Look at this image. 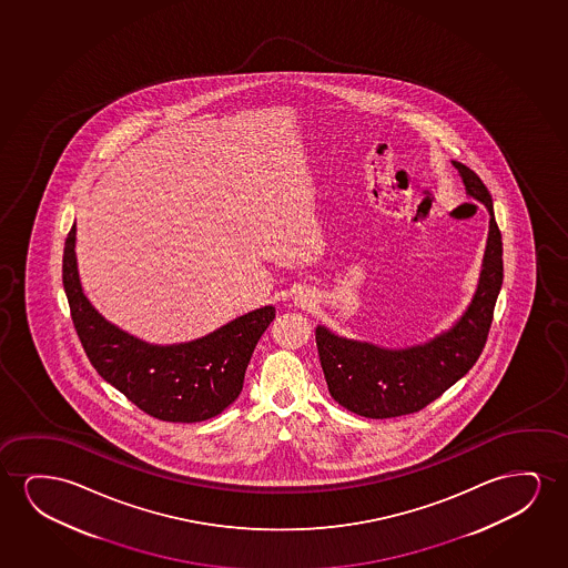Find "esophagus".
Returning <instances> with one entry per match:
<instances>
[{"label": "esophagus", "instance_id": "34e87169", "mask_svg": "<svg viewBox=\"0 0 568 568\" xmlns=\"http://www.w3.org/2000/svg\"><path fill=\"white\" fill-rule=\"evenodd\" d=\"M314 303V296L308 293V291H301L298 295L295 296L296 306H301V308H308Z\"/></svg>", "mask_w": 568, "mask_h": 568}]
</instances>
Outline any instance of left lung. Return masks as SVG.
<instances>
[{
  "label": "left lung",
  "instance_id": "left-lung-1",
  "mask_svg": "<svg viewBox=\"0 0 568 568\" xmlns=\"http://www.w3.org/2000/svg\"><path fill=\"white\" fill-rule=\"evenodd\" d=\"M467 197L489 211V236L474 298L456 324L427 343L388 349L347 339L316 327L320 363L337 404L368 419H389L420 412L469 373L489 335L493 311L503 285V236L489 190L466 164L452 161Z\"/></svg>",
  "mask_w": 568,
  "mask_h": 568
}]
</instances>
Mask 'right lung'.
Returning a JSON list of instances; mask_svg holds the SVG:
<instances>
[{
    "label": "right lung",
    "instance_id": "1",
    "mask_svg": "<svg viewBox=\"0 0 568 568\" xmlns=\"http://www.w3.org/2000/svg\"><path fill=\"white\" fill-rule=\"evenodd\" d=\"M63 288L91 365L141 412L169 423H200L233 404L256 343L275 318L264 306L186 343L156 345L110 324L81 287L75 223L65 239Z\"/></svg>",
    "mask_w": 568,
    "mask_h": 568
}]
</instances>
